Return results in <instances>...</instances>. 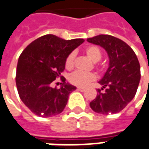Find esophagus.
<instances>
[{"mask_svg": "<svg viewBox=\"0 0 149 149\" xmlns=\"http://www.w3.org/2000/svg\"><path fill=\"white\" fill-rule=\"evenodd\" d=\"M77 90L80 91V92H84V90H85V89H84V88H79V87H78Z\"/></svg>", "mask_w": 149, "mask_h": 149, "instance_id": "1", "label": "esophagus"}]
</instances>
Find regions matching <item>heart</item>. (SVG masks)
<instances>
[{"instance_id":"1","label":"heart","mask_w":149,"mask_h":149,"mask_svg":"<svg viewBox=\"0 0 149 149\" xmlns=\"http://www.w3.org/2000/svg\"><path fill=\"white\" fill-rule=\"evenodd\" d=\"M84 53L86 54L88 58L92 61L98 62L102 57V52L100 49L97 45H88L84 49ZM75 59H76V53L74 52H70L65 58V67L68 70H71L73 68L75 65ZM97 68H100L98 65H95ZM96 75L93 72H74L68 77V81L73 85L77 87L84 88L96 80Z\"/></svg>"}]
</instances>
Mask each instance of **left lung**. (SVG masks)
<instances>
[{"mask_svg": "<svg viewBox=\"0 0 149 149\" xmlns=\"http://www.w3.org/2000/svg\"><path fill=\"white\" fill-rule=\"evenodd\" d=\"M87 40L103 47L109 57V67L99 82L103 87L97 90V97L90 102L91 109L100 114L117 113L127 106L137 91L141 80L137 56L125 41L111 35H98Z\"/></svg>", "mask_w": 149, "mask_h": 149, "instance_id": "8db88e82", "label": "left lung"}]
</instances>
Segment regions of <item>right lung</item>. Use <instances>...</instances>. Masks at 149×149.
<instances>
[{"label": "right lung", "mask_w": 149, "mask_h": 149, "mask_svg": "<svg viewBox=\"0 0 149 149\" xmlns=\"http://www.w3.org/2000/svg\"><path fill=\"white\" fill-rule=\"evenodd\" d=\"M84 41L47 34L33 40L21 52L17 67V88L22 102L35 115L50 117L64 110L68 95L76 89L66 84L62 76L65 58ZM58 77L62 87L52 88L51 84Z\"/></svg>", "instance_id": "obj_1"}]
</instances>
